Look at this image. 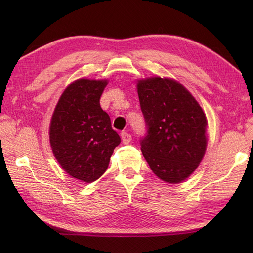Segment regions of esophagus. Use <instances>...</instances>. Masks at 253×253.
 I'll return each instance as SVG.
<instances>
[{
    "label": "esophagus",
    "instance_id": "34e87169",
    "mask_svg": "<svg viewBox=\"0 0 253 253\" xmlns=\"http://www.w3.org/2000/svg\"><path fill=\"white\" fill-rule=\"evenodd\" d=\"M121 140L125 144H127V143L131 142V140H132V135L126 133V132H122L121 133Z\"/></svg>",
    "mask_w": 253,
    "mask_h": 253
}]
</instances>
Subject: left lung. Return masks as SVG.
I'll return each instance as SVG.
<instances>
[{"label":"left lung","mask_w":253,"mask_h":253,"mask_svg":"<svg viewBox=\"0 0 253 253\" xmlns=\"http://www.w3.org/2000/svg\"><path fill=\"white\" fill-rule=\"evenodd\" d=\"M147 132L140 138L151 170L164 181L185 180L197 168L207 147L205 114L180 83L149 78L137 84Z\"/></svg>","instance_id":"left-lung-1"}]
</instances>
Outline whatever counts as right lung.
<instances>
[{
  "instance_id": "add662e5",
  "label": "right lung",
  "mask_w": 253,
  "mask_h": 253,
  "mask_svg": "<svg viewBox=\"0 0 253 253\" xmlns=\"http://www.w3.org/2000/svg\"><path fill=\"white\" fill-rule=\"evenodd\" d=\"M106 80L79 79L60 97L53 112L49 140L52 153L66 173L84 182L106 171L120 137L100 106Z\"/></svg>"
}]
</instances>
